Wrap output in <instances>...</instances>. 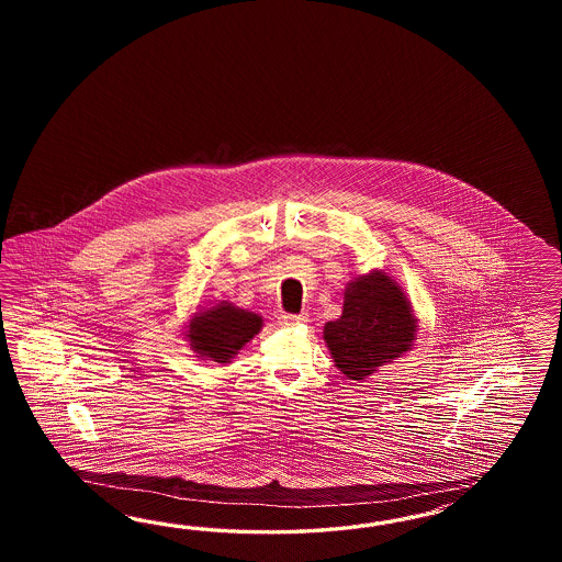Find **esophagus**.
Masks as SVG:
<instances>
[{"label":"esophagus","instance_id":"obj_1","mask_svg":"<svg viewBox=\"0 0 562 562\" xmlns=\"http://www.w3.org/2000/svg\"><path fill=\"white\" fill-rule=\"evenodd\" d=\"M308 322V315L301 313V315H282L280 317V324L282 325H299Z\"/></svg>","mask_w":562,"mask_h":562}]
</instances>
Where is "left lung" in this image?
Wrapping results in <instances>:
<instances>
[{
    "label": "left lung",
    "mask_w": 562,
    "mask_h": 562,
    "mask_svg": "<svg viewBox=\"0 0 562 562\" xmlns=\"http://www.w3.org/2000/svg\"><path fill=\"white\" fill-rule=\"evenodd\" d=\"M418 329L406 289L392 273L371 270L346 284L341 315L324 325V340L338 371L364 381L412 352Z\"/></svg>",
    "instance_id": "obj_1"
}]
</instances>
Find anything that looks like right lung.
I'll list each match as a JSON object with an SVG mask.
<instances>
[{"label": "right lung", "instance_id": "right-lung-1", "mask_svg": "<svg viewBox=\"0 0 562 562\" xmlns=\"http://www.w3.org/2000/svg\"><path fill=\"white\" fill-rule=\"evenodd\" d=\"M261 327V315L231 301H218L214 305L198 306L189 315L181 336L195 357L226 367L247 341L256 338Z\"/></svg>", "mask_w": 562, "mask_h": 562}]
</instances>
